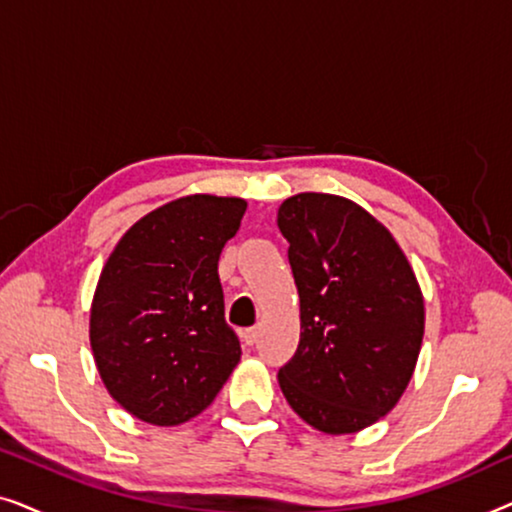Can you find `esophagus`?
<instances>
[{"instance_id": "obj_1", "label": "esophagus", "mask_w": 512, "mask_h": 512, "mask_svg": "<svg viewBox=\"0 0 512 512\" xmlns=\"http://www.w3.org/2000/svg\"><path fill=\"white\" fill-rule=\"evenodd\" d=\"M258 333H261V331H258L256 326L254 328H244V331H242V342H244V345H254V342L258 340Z\"/></svg>"}]
</instances>
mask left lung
I'll return each instance as SVG.
<instances>
[{
	"label": "left lung",
	"mask_w": 512,
	"mask_h": 512,
	"mask_svg": "<svg viewBox=\"0 0 512 512\" xmlns=\"http://www.w3.org/2000/svg\"><path fill=\"white\" fill-rule=\"evenodd\" d=\"M277 226L300 296V342L279 368V387L314 429H366L415 373L424 338L415 272L389 230L338 195H293Z\"/></svg>",
	"instance_id": "1"
}]
</instances>
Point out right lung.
Returning a JSON list of instances; mask_svg holds the SVG:
<instances>
[{"label": "right lung", "instance_id": "right-lung-1", "mask_svg": "<svg viewBox=\"0 0 512 512\" xmlns=\"http://www.w3.org/2000/svg\"><path fill=\"white\" fill-rule=\"evenodd\" d=\"M242 198L186 195L121 237L90 307V347L111 398L142 422L177 426L214 401L242 349L226 324L219 256Z\"/></svg>", "mask_w": 512, "mask_h": 512}]
</instances>
